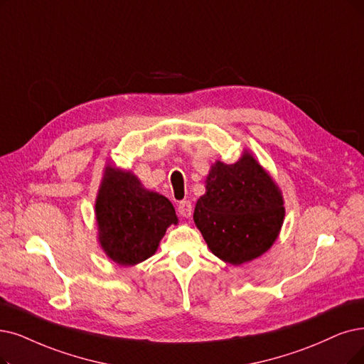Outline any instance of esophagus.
<instances>
[{"label":"esophagus","instance_id":"34e87169","mask_svg":"<svg viewBox=\"0 0 364 364\" xmlns=\"http://www.w3.org/2000/svg\"><path fill=\"white\" fill-rule=\"evenodd\" d=\"M179 213L183 216V218H190L191 213H193V205L190 200H182L179 203V208H178Z\"/></svg>","mask_w":364,"mask_h":364}]
</instances>
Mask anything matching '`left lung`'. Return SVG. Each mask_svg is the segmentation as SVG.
Listing matches in <instances>:
<instances>
[{
  "mask_svg": "<svg viewBox=\"0 0 364 364\" xmlns=\"http://www.w3.org/2000/svg\"><path fill=\"white\" fill-rule=\"evenodd\" d=\"M284 216L279 186L248 151L235 164L216 161L210 167L206 193L194 209V223L209 250L232 266L266 252Z\"/></svg>",
  "mask_w": 364,
  "mask_h": 364,
  "instance_id": "obj_1",
  "label": "left lung"
}]
</instances>
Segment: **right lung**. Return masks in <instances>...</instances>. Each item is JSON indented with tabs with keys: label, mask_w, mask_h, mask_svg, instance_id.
I'll return each mask as SVG.
<instances>
[{
	"label": "right lung",
	"mask_w": 364,
	"mask_h": 364,
	"mask_svg": "<svg viewBox=\"0 0 364 364\" xmlns=\"http://www.w3.org/2000/svg\"><path fill=\"white\" fill-rule=\"evenodd\" d=\"M95 216L98 242L119 266H134L158 250L159 240L178 216L168 198L146 190L132 171L105 168Z\"/></svg>",
	"instance_id": "add662e5"
}]
</instances>
